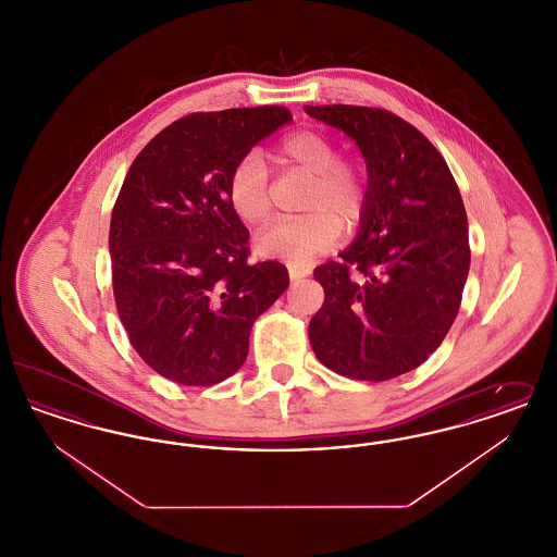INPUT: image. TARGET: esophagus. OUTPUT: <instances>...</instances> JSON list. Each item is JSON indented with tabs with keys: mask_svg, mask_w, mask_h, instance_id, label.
Segmentation results:
<instances>
[{
	"mask_svg": "<svg viewBox=\"0 0 557 557\" xmlns=\"http://www.w3.org/2000/svg\"><path fill=\"white\" fill-rule=\"evenodd\" d=\"M288 275H290V282H298L302 277L309 275V269L305 267L288 265Z\"/></svg>",
	"mask_w": 557,
	"mask_h": 557,
	"instance_id": "obj_1",
	"label": "esophagus"
}]
</instances>
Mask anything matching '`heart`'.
<instances>
[{"label":"heart","instance_id":"b5f03b06","mask_svg":"<svg viewBox=\"0 0 557 557\" xmlns=\"http://www.w3.org/2000/svg\"><path fill=\"white\" fill-rule=\"evenodd\" d=\"M284 171L309 175L296 219H284L267 227L257 238V250L269 259L307 265L327 252L338 238L341 225L352 230L368 209V177L357 162L341 159L338 144L318 129L292 133L275 150ZM232 211L248 225H263L273 212V186L265 159L248 150L234 164L227 180Z\"/></svg>","mask_w":557,"mask_h":557}]
</instances>
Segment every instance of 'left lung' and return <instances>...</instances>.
Returning a JSON list of instances; mask_svg holds the SVG:
<instances>
[{
    "label": "left lung",
    "instance_id": "1",
    "mask_svg": "<svg viewBox=\"0 0 557 557\" xmlns=\"http://www.w3.org/2000/svg\"><path fill=\"white\" fill-rule=\"evenodd\" d=\"M345 132L368 164V209L343 261L315 269L325 300L309 323L319 361L384 382L441 346L470 271L459 187L424 133L382 108L305 107Z\"/></svg>",
    "mask_w": 557,
    "mask_h": 557
}]
</instances>
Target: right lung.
Segmentation results:
<instances>
[{
    "label": "right lung",
    "mask_w": 557,
    "mask_h": 557,
    "mask_svg": "<svg viewBox=\"0 0 557 557\" xmlns=\"http://www.w3.org/2000/svg\"><path fill=\"white\" fill-rule=\"evenodd\" d=\"M284 107L194 112L137 154L110 219L112 290L137 355L162 377L211 386L248 355L252 323L288 288L282 263H250L227 180L290 123Z\"/></svg>",
    "instance_id": "right-lung-1"
}]
</instances>
